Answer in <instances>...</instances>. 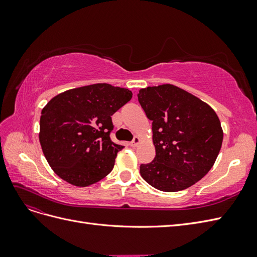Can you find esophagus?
Here are the masks:
<instances>
[{
    "label": "esophagus",
    "instance_id": "34e87169",
    "mask_svg": "<svg viewBox=\"0 0 257 257\" xmlns=\"http://www.w3.org/2000/svg\"><path fill=\"white\" fill-rule=\"evenodd\" d=\"M141 142H142V139H141V137H138V136H135L134 137V139H133V141H132L131 142V146L132 147H137L139 144H141Z\"/></svg>",
    "mask_w": 257,
    "mask_h": 257
}]
</instances>
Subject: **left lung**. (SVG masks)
Wrapping results in <instances>:
<instances>
[{"label": "left lung", "instance_id": "1", "mask_svg": "<svg viewBox=\"0 0 257 257\" xmlns=\"http://www.w3.org/2000/svg\"><path fill=\"white\" fill-rule=\"evenodd\" d=\"M137 96L152 121L155 147V158L141 165V176L163 192L190 188L208 174L219 155V116L207 103L170 83L141 89Z\"/></svg>", "mask_w": 257, "mask_h": 257}]
</instances>
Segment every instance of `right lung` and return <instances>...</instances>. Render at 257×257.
<instances>
[{
  "instance_id": "add662e5",
  "label": "right lung",
  "mask_w": 257,
  "mask_h": 257,
  "mask_svg": "<svg viewBox=\"0 0 257 257\" xmlns=\"http://www.w3.org/2000/svg\"><path fill=\"white\" fill-rule=\"evenodd\" d=\"M132 95L128 89L95 83L51 98L42 110L40 143L53 172L79 188L109 174L123 149L110 139L111 115Z\"/></svg>"
}]
</instances>
